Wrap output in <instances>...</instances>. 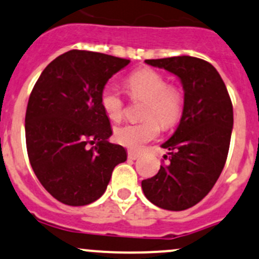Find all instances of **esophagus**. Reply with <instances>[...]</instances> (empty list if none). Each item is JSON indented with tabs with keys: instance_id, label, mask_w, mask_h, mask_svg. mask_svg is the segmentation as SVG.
<instances>
[{
	"instance_id": "esophagus-1",
	"label": "esophagus",
	"mask_w": 259,
	"mask_h": 259,
	"mask_svg": "<svg viewBox=\"0 0 259 259\" xmlns=\"http://www.w3.org/2000/svg\"><path fill=\"white\" fill-rule=\"evenodd\" d=\"M127 157H129L130 160H137V159H139V157H140V154H139V152H137V151L129 150V151H127Z\"/></svg>"
}]
</instances>
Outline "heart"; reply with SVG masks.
<instances>
[{"label": "heart", "mask_w": 259, "mask_h": 259, "mask_svg": "<svg viewBox=\"0 0 259 259\" xmlns=\"http://www.w3.org/2000/svg\"><path fill=\"white\" fill-rule=\"evenodd\" d=\"M126 88L132 99L145 100L141 113L144 120L119 126L114 132V139L125 148L140 150L157 138L160 125L168 129L180 120L184 113V94L178 85L167 83L164 74L150 68L132 73L126 79ZM100 105L111 120L119 121L124 115V100L113 84L103 87Z\"/></svg>", "instance_id": "obj_1"}]
</instances>
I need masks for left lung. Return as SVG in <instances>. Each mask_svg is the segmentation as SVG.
<instances>
[{
  "label": "left lung",
  "mask_w": 259,
  "mask_h": 259,
  "mask_svg": "<svg viewBox=\"0 0 259 259\" xmlns=\"http://www.w3.org/2000/svg\"><path fill=\"white\" fill-rule=\"evenodd\" d=\"M145 63L178 75L185 98L178 129L161 145L168 150L167 161L141 187L157 207L184 211L200 202L221 175L232 134V102L216 68L203 59L180 56Z\"/></svg>",
  "instance_id": "left-lung-1"
}]
</instances>
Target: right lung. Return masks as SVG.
Here are the masks:
<instances>
[{"label": "right lung", "instance_id": "obj_1", "mask_svg": "<svg viewBox=\"0 0 259 259\" xmlns=\"http://www.w3.org/2000/svg\"><path fill=\"white\" fill-rule=\"evenodd\" d=\"M129 62L68 51L45 68L32 89L24 120L27 154L42 186L64 205L97 201L114 167L126 160L125 149L108 141L113 132L100 92Z\"/></svg>", "mask_w": 259, "mask_h": 259}]
</instances>
